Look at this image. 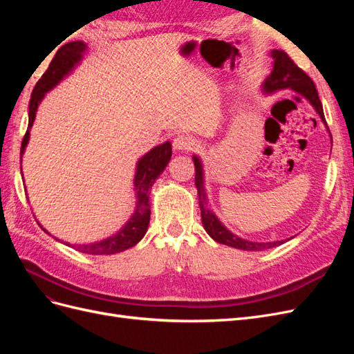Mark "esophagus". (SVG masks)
I'll use <instances>...</instances> for the list:
<instances>
[{"label": "esophagus", "instance_id": "obj_1", "mask_svg": "<svg viewBox=\"0 0 354 354\" xmlns=\"http://www.w3.org/2000/svg\"><path fill=\"white\" fill-rule=\"evenodd\" d=\"M194 146H195L194 138H192L190 136H186V134L177 136L173 142V147L176 149V151H181V152H189L194 149Z\"/></svg>", "mask_w": 354, "mask_h": 354}]
</instances>
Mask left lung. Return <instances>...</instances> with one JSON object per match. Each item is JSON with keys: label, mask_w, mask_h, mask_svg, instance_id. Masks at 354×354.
Listing matches in <instances>:
<instances>
[{"label": "left lung", "mask_w": 354, "mask_h": 354, "mask_svg": "<svg viewBox=\"0 0 354 354\" xmlns=\"http://www.w3.org/2000/svg\"><path fill=\"white\" fill-rule=\"evenodd\" d=\"M270 55L273 57V71L263 82V91L267 94H272L277 90H286V88L295 91L298 94L295 95V99L299 100V95H303V97L307 99L310 104L315 108V111L319 113L320 120L324 121V124H326L324 108H322V103L319 100L315 82L310 80V77L303 69H299L295 65L294 60L289 57L283 50H273ZM194 162H195V171H196L195 185H196L198 196H199L202 224L214 241L223 245L233 246V248L243 250V251H263V250L273 248V246L283 243V241H276V242L246 241L236 236V234H233L230 230L224 227L221 221L214 216V212L208 208V199H207L205 189H203V171H202L201 159L198 156H194Z\"/></svg>", "instance_id": "left-lung-1"}]
</instances>
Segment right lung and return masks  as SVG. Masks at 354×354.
Instances as JSON below:
<instances>
[{
	"mask_svg": "<svg viewBox=\"0 0 354 354\" xmlns=\"http://www.w3.org/2000/svg\"><path fill=\"white\" fill-rule=\"evenodd\" d=\"M85 50H87V44L82 41H72L63 44L57 50L56 56L53 57L46 73L42 75L41 80L37 82L29 100V124L26 134L22 140V147H20V159H22L25 147L29 140V131L32 124L35 121L38 104L44 99L46 93L50 91L53 87H56V85L75 68V65L82 59V53ZM171 153H173L171 143L165 142L164 145L153 147L151 152H147L145 156L138 159L134 177L137 201L136 211L133 212L131 218L125 223V226L120 232L108 239H103L100 242H94L90 245H78L77 250L80 252L91 255H109L131 248V246L142 241L149 227V220H151V203H149L151 189L155 183V180L162 174V171L168 165ZM20 162H22V160H20ZM20 173H22V167H20ZM42 230L47 232L46 229Z\"/></svg>",
	"mask_w": 354,
	"mask_h": 354,
	"instance_id": "right-lung-1",
	"label": "right lung"
}]
</instances>
